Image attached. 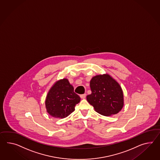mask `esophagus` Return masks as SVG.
Segmentation results:
<instances>
[{
	"mask_svg": "<svg viewBox=\"0 0 160 160\" xmlns=\"http://www.w3.org/2000/svg\"><path fill=\"white\" fill-rule=\"evenodd\" d=\"M86 97V94H82V95H80V98H82V99H84Z\"/></svg>",
	"mask_w": 160,
	"mask_h": 160,
	"instance_id": "esophagus-1",
	"label": "esophagus"
}]
</instances>
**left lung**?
<instances>
[{
  "instance_id": "1",
  "label": "left lung",
  "mask_w": 160,
  "mask_h": 160,
  "mask_svg": "<svg viewBox=\"0 0 160 160\" xmlns=\"http://www.w3.org/2000/svg\"><path fill=\"white\" fill-rule=\"evenodd\" d=\"M92 93L87 100L95 110L105 116L116 114L124 106L123 91L119 83L110 74L94 76L90 81Z\"/></svg>"
}]
</instances>
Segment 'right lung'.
<instances>
[{
	"label": "right lung",
	"instance_id": "right-lung-1",
	"mask_svg": "<svg viewBox=\"0 0 160 160\" xmlns=\"http://www.w3.org/2000/svg\"><path fill=\"white\" fill-rule=\"evenodd\" d=\"M80 98L67 78L55 82L48 92L45 101L47 113L56 118H63L74 112Z\"/></svg>",
	"mask_w": 160,
	"mask_h": 160
}]
</instances>
